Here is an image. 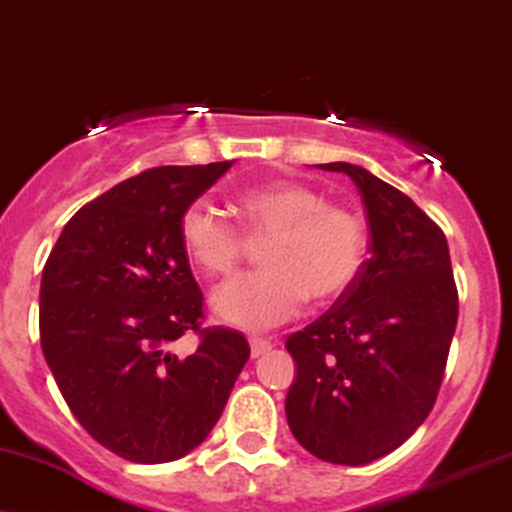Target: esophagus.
<instances>
[{
    "instance_id": "34e87169",
    "label": "esophagus",
    "mask_w": 512,
    "mask_h": 512,
    "mask_svg": "<svg viewBox=\"0 0 512 512\" xmlns=\"http://www.w3.org/2000/svg\"><path fill=\"white\" fill-rule=\"evenodd\" d=\"M270 350H273V342H270V340H263V338L251 340V357H254V359L263 357V354H268Z\"/></svg>"
}]
</instances>
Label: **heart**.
Wrapping results in <instances>:
<instances>
[{"label": "heart", "mask_w": 512, "mask_h": 512, "mask_svg": "<svg viewBox=\"0 0 512 512\" xmlns=\"http://www.w3.org/2000/svg\"><path fill=\"white\" fill-rule=\"evenodd\" d=\"M237 208L249 232L270 234L263 246L268 268L239 275L215 292L213 309L220 321L261 333L297 316L309 294L316 302H330L359 278L366 256L362 218L330 206L311 186H256L237 196ZM179 242L189 261L210 278H225L242 261V232L206 201L186 206Z\"/></svg>", "instance_id": "obj_1"}]
</instances>
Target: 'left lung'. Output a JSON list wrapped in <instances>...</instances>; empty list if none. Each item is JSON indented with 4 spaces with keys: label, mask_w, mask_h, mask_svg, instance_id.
Wrapping results in <instances>:
<instances>
[{
    "label": "left lung",
    "mask_w": 512,
    "mask_h": 512,
    "mask_svg": "<svg viewBox=\"0 0 512 512\" xmlns=\"http://www.w3.org/2000/svg\"><path fill=\"white\" fill-rule=\"evenodd\" d=\"M352 179L371 258L323 316L287 338L297 378L285 414L294 438L335 465L400 448L434 407L458 323L446 234L422 208L352 162L316 165Z\"/></svg>",
    "instance_id": "8db88e82"
}]
</instances>
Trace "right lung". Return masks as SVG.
Masks as SVG:
<instances>
[{"mask_svg":"<svg viewBox=\"0 0 512 512\" xmlns=\"http://www.w3.org/2000/svg\"><path fill=\"white\" fill-rule=\"evenodd\" d=\"M234 160L141 172L64 225L40 282V345L78 424L119 458L160 465L206 441L249 359L230 328H198L203 294L179 218ZM186 329L202 345L184 358Z\"/></svg>","mask_w":512,"mask_h":512,"instance_id":"1","label":"right lung"}]
</instances>
